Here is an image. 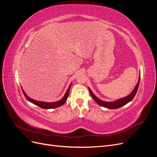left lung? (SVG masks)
<instances>
[{"label": "left lung", "instance_id": "1", "mask_svg": "<svg viewBox=\"0 0 157 157\" xmlns=\"http://www.w3.org/2000/svg\"><path fill=\"white\" fill-rule=\"evenodd\" d=\"M140 82V77L139 78L138 82H137L134 90H133V92L129 95V96H128L127 97H125L124 98L118 99V100H117L115 101H113V102H107V101H103L101 100V99H99V98H98L96 96H95V95L93 94V92L91 91V90H90L89 88H88V90H89V92L90 93V95H91L92 98L94 99V100L98 104V105H101L102 107H106L107 109H118V108L121 107L123 105H126V103H128V102H130V101L132 100L133 98H134V96H136V94L137 93V89H138V87H139Z\"/></svg>", "mask_w": 157, "mask_h": 157}]
</instances>
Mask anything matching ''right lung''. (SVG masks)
<instances>
[{
    "label": "right lung",
    "instance_id": "add662e5",
    "mask_svg": "<svg viewBox=\"0 0 157 157\" xmlns=\"http://www.w3.org/2000/svg\"><path fill=\"white\" fill-rule=\"evenodd\" d=\"M71 85H69V87L68 88L67 92H66L65 96H63V98L61 99V100L58 101H56V102H54V103H47V102H42V101H38L36 100H34V99H31L30 98L28 97L27 96V94L25 93V92L23 91V94H24V96L25 97V98L27 99L28 101L31 102L32 103L35 104V105H36L39 107L42 108V109H53V108H56V107H60L61 105H63V104L65 103L66 100H67V99L68 98L69 96V90H70V87H71Z\"/></svg>",
    "mask_w": 157,
    "mask_h": 157
}]
</instances>
